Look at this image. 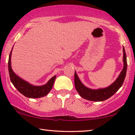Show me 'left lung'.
Segmentation results:
<instances>
[{
    "instance_id": "left-lung-1",
    "label": "left lung",
    "mask_w": 135,
    "mask_h": 135,
    "mask_svg": "<svg viewBox=\"0 0 135 135\" xmlns=\"http://www.w3.org/2000/svg\"><path fill=\"white\" fill-rule=\"evenodd\" d=\"M123 68L121 71L119 77L113 84L109 86L108 87L104 88H100L98 90L90 89L86 87L80 82L76 73L75 71L74 74V84L76 90L78 92L79 95L83 98L87 100L93 101H103L109 98L112 95L117 92L120 88L124 82L125 76H126L127 69V62L126 53H125L124 47H123Z\"/></svg>"
}]
</instances>
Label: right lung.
<instances>
[{"label": "right lung", "mask_w": 135, "mask_h": 135, "mask_svg": "<svg viewBox=\"0 0 135 135\" xmlns=\"http://www.w3.org/2000/svg\"><path fill=\"white\" fill-rule=\"evenodd\" d=\"M12 51H10L8 58V72L10 75L11 82L15 86L18 91L23 94L26 97L30 98H38L45 97L50 91L53 87V84L56 79V75L53 76L52 78L44 85L42 86H34L29 84L25 80L20 78L16 75L13 71L11 67V55Z\"/></svg>", "instance_id": "right-lung-1"}]
</instances>
